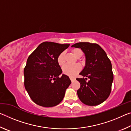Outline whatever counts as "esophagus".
Instances as JSON below:
<instances>
[{"label": "esophagus", "instance_id": "34e87169", "mask_svg": "<svg viewBox=\"0 0 131 131\" xmlns=\"http://www.w3.org/2000/svg\"><path fill=\"white\" fill-rule=\"evenodd\" d=\"M70 79L72 81H74L75 80H76V79H75L74 77H70Z\"/></svg>", "mask_w": 131, "mask_h": 131}]
</instances>
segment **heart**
Instances as JSON below:
<instances>
[{"instance_id":"obj_1","label":"heart","mask_w":131,"mask_h":131,"mask_svg":"<svg viewBox=\"0 0 131 131\" xmlns=\"http://www.w3.org/2000/svg\"><path fill=\"white\" fill-rule=\"evenodd\" d=\"M72 52L78 58L81 57L83 55V51L80 48H73L72 50ZM65 52H62L57 57V62L60 66H62L65 63ZM81 66L79 64H76L73 65L67 64L62 68V72L64 74L73 77L78 73L81 70Z\"/></svg>"}]
</instances>
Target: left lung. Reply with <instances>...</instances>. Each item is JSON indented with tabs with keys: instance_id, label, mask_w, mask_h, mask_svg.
<instances>
[{
	"instance_id": "left-lung-1",
	"label": "left lung",
	"mask_w": 131,
	"mask_h": 131,
	"mask_svg": "<svg viewBox=\"0 0 131 131\" xmlns=\"http://www.w3.org/2000/svg\"><path fill=\"white\" fill-rule=\"evenodd\" d=\"M72 47L81 48L85 57V66L79 73L85 79H76L81 85L77 95L85 105H98L107 99L112 90L113 73L110 59L97 44L80 42ZM87 78L89 79L88 82Z\"/></svg>"
}]
</instances>
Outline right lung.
<instances>
[{"label": "right lung", "mask_w": 131, "mask_h": 131, "mask_svg": "<svg viewBox=\"0 0 131 131\" xmlns=\"http://www.w3.org/2000/svg\"><path fill=\"white\" fill-rule=\"evenodd\" d=\"M70 44L43 42L29 56L24 68V85L32 100L43 107H53L63 100L71 84L67 75L62 74L57 57Z\"/></svg>", "instance_id": "1"}]
</instances>
